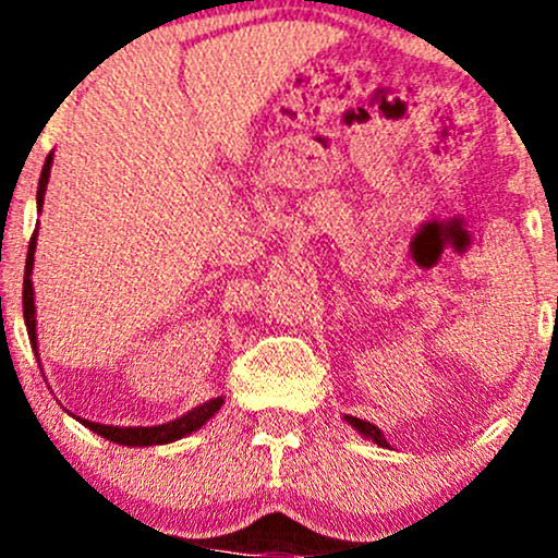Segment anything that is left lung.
Returning <instances> with one entry per match:
<instances>
[{
    "instance_id": "8db88e82",
    "label": "left lung",
    "mask_w": 558,
    "mask_h": 558,
    "mask_svg": "<svg viewBox=\"0 0 558 558\" xmlns=\"http://www.w3.org/2000/svg\"><path fill=\"white\" fill-rule=\"evenodd\" d=\"M343 420L349 422V425L354 427L356 433L364 435V438H369V440H373V444L383 446V448H390V444H388V440H386V435H383L380 427L373 425V422H367V420H360V417H351V414H345Z\"/></svg>"
}]
</instances>
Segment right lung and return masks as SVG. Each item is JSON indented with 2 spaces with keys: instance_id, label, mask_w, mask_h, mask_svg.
Returning a JSON list of instances; mask_svg holds the SVG:
<instances>
[{
  "instance_id": "add662e5",
  "label": "right lung",
  "mask_w": 558,
  "mask_h": 558,
  "mask_svg": "<svg viewBox=\"0 0 558 558\" xmlns=\"http://www.w3.org/2000/svg\"><path fill=\"white\" fill-rule=\"evenodd\" d=\"M52 162H54V151L47 157V162H44L41 168V178H38V191H36V213L41 215V207H44V194H47V183H49V172H52ZM36 239H38V228L34 230V235H31V243H28V259H25V278H23V319H25V330H28V338H31V345H34L36 351V360H38V338H36V301H34V280H31V275H34V262H36ZM226 403L222 396H217V399H209L204 403H198V407L191 409V412L181 414L178 420L172 422H162V425H149V427H120V425H101V422H92V420H83V417H73L81 422L83 427H88V430L101 435V438H107L110 444H118V446H128V448H146V446H165V444H172V440H181L185 435L196 433L198 427L207 425L209 420L215 417L217 412H220V407Z\"/></svg>"
}]
</instances>
